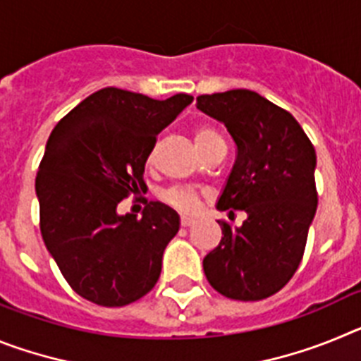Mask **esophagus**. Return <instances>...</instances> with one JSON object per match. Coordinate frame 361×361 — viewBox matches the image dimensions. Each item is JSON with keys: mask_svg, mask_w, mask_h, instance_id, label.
Masks as SVG:
<instances>
[{"mask_svg": "<svg viewBox=\"0 0 361 361\" xmlns=\"http://www.w3.org/2000/svg\"><path fill=\"white\" fill-rule=\"evenodd\" d=\"M195 224V220L193 219H188V216H180V226L183 228H190V226Z\"/></svg>", "mask_w": 361, "mask_h": 361, "instance_id": "esophagus-1", "label": "esophagus"}]
</instances>
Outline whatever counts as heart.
Returning a JSON list of instances; mask_svg holds the SVG:
<instances>
[{"instance_id": "b5f03b06", "label": "heart", "mask_w": 361, "mask_h": 361, "mask_svg": "<svg viewBox=\"0 0 361 361\" xmlns=\"http://www.w3.org/2000/svg\"><path fill=\"white\" fill-rule=\"evenodd\" d=\"M193 139H195V146L199 149V153H202L208 146L222 141L219 133L213 132L212 128H197L195 133H193ZM148 161H152V155H149ZM161 199L168 206H171L177 212L184 213V215H195V213H199L200 206H202V197H200V193L195 190H191V188H168V190H164L161 193Z\"/></svg>"}]
</instances>
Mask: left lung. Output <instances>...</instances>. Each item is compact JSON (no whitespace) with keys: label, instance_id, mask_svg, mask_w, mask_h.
Segmentation results:
<instances>
[{"label":"left lung","instance_id":"left-lung-1","mask_svg":"<svg viewBox=\"0 0 361 361\" xmlns=\"http://www.w3.org/2000/svg\"><path fill=\"white\" fill-rule=\"evenodd\" d=\"M197 108L220 121L237 159L216 209L247 213L240 228L219 220L220 244L202 260L220 295L257 302L275 295L298 269L318 206L317 153L298 121L257 92L199 95Z\"/></svg>","mask_w":361,"mask_h":361}]
</instances>
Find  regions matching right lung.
Returning a JSON list of instances; mask_svg holds the SVG:
<instances>
[{"instance_id": "add662e5", "label": "right lung", "mask_w": 361, "mask_h": 361, "mask_svg": "<svg viewBox=\"0 0 361 361\" xmlns=\"http://www.w3.org/2000/svg\"><path fill=\"white\" fill-rule=\"evenodd\" d=\"M193 101H157L108 86L70 110L47 142L36 177L44 245L79 296L103 307L142 298L161 276L178 231L177 212L148 202L142 216L117 213L135 195L157 135Z\"/></svg>"}]
</instances>
